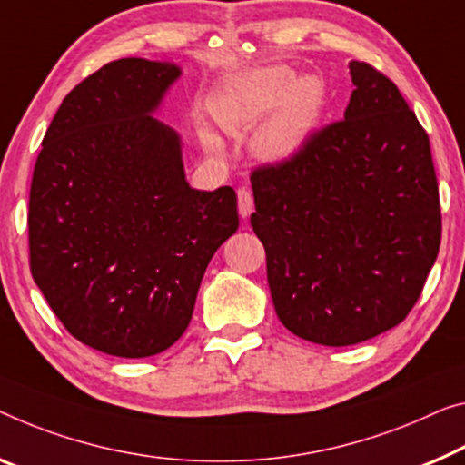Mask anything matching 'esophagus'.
Segmentation results:
<instances>
[{"mask_svg": "<svg viewBox=\"0 0 465 465\" xmlns=\"http://www.w3.org/2000/svg\"><path fill=\"white\" fill-rule=\"evenodd\" d=\"M237 197H239V213H241L242 218H249V213L253 212V195H252V191L245 189V187H241L237 191Z\"/></svg>", "mask_w": 465, "mask_h": 465, "instance_id": "obj_1", "label": "esophagus"}]
</instances>
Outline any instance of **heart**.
I'll return each instance as SVG.
<instances>
[{"label":"heart","instance_id":"heart-1","mask_svg":"<svg viewBox=\"0 0 465 465\" xmlns=\"http://www.w3.org/2000/svg\"><path fill=\"white\" fill-rule=\"evenodd\" d=\"M324 87L316 76L299 78L291 68L270 66L234 81L213 105L220 124L232 133H257V152L287 158L302 145L322 108Z\"/></svg>","mask_w":465,"mask_h":465}]
</instances>
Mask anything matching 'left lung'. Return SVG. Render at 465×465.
I'll use <instances>...</instances> for the list:
<instances>
[{"mask_svg":"<svg viewBox=\"0 0 465 465\" xmlns=\"http://www.w3.org/2000/svg\"><path fill=\"white\" fill-rule=\"evenodd\" d=\"M345 118L252 170V226L276 316L299 339L357 345L401 324L440 247L430 141L397 84L349 64Z\"/></svg>","mask_w":465,"mask_h":465,"instance_id":"8db88e82","label":"left lung"}]
</instances>
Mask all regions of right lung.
I'll list each match as a JSON object with an SVG mask.
<instances>
[{
	"label": "right lung",
	"instance_id": "right-lung-1",
	"mask_svg": "<svg viewBox=\"0 0 465 465\" xmlns=\"http://www.w3.org/2000/svg\"><path fill=\"white\" fill-rule=\"evenodd\" d=\"M178 74L143 58L105 64L64 97L35 162L33 281L74 339L108 355L174 345L239 228L234 189H191L176 133L149 116Z\"/></svg>",
	"mask_w": 465,
	"mask_h": 465
}]
</instances>
